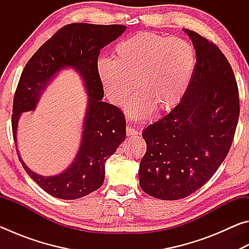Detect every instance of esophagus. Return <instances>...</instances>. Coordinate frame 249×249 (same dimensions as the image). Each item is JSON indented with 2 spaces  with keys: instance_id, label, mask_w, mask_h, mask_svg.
Returning a JSON list of instances; mask_svg holds the SVG:
<instances>
[{
  "instance_id": "34e87169",
  "label": "esophagus",
  "mask_w": 249,
  "mask_h": 249,
  "mask_svg": "<svg viewBox=\"0 0 249 249\" xmlns=\"http://www.w3.org/2000/svg\"><path fill=\"white\" fill-rule=\"evenodd\" d=\"M138 134V132L135 128H132V127H126V135H127V136H134V135H137Z\"/></svg>"
}]
</instances>
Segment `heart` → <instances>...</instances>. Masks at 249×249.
Returning <instances> with one entry per match:
<instances>
[{
	"instance_id": "b5f03b06",
	"label": "heart",
	"mask_w": 249,
	"mask_h": 249,
	"mask_svg": "<svg viewBox=\"0 0 249 249\" xmlns=\"http://www.w3.org/2000/svg\"><path fill=\"white\" fill-rule=\"evenodd\" d=\"M196 53L187 40L142 32L121 40L114 59L101 57L96 73L105 94L115 105H123L135 89L138 93L127 104L134 119L151 112H168L180 103L190 86Z\"/></svg>"
}]
</instances>
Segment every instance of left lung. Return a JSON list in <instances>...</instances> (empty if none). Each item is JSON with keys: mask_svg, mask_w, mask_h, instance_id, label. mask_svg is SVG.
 I'll return each instance as SVG.
<instances>
[{"mask_svg": "<svg viewBox=\"0 0 249 249\" xmlns=\"http://www.w3.org/2000/svg\"><path fill=\"white\" fill-rule=\"evenodd\" d=\"M196 66L183 99L142 130L147 145L138 178L147 195L179 200L208 182L226 158L239 116L238 88L215 45L183 28Z\"/></svg>", "mask_w": 249, "mask_h": 249, "instance_id": "left-lung-1", "label": "left lung"}]
</instances>
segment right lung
I'll return each instance as SVG.
<instances>
[{
	"instance_id": "obj_1",
	"label": "right lung",
	"mask_w": 249,
	"mask_h": 249,
	"mask_svg": "<svg viewBox=\"0 0 249 249\" xmlns=\"http://www.w3.org/2000/svg\"><path fill=\"white\" fill-rule=\"evenodd\" d=\"M123 25H67L33 54L20 75L12 115L13 136L20 162L28 176L50 196L75 200L101 187L105 162L125 141V117L119 107L103 102V87L96 73L100 50L125 32ZM65 69H72L82 78L88 98L82 124L78 153L60 174L41 176L29 170L17 149L20 115L35 110L48 84Z\"/></svg>"
}]
</instances>
